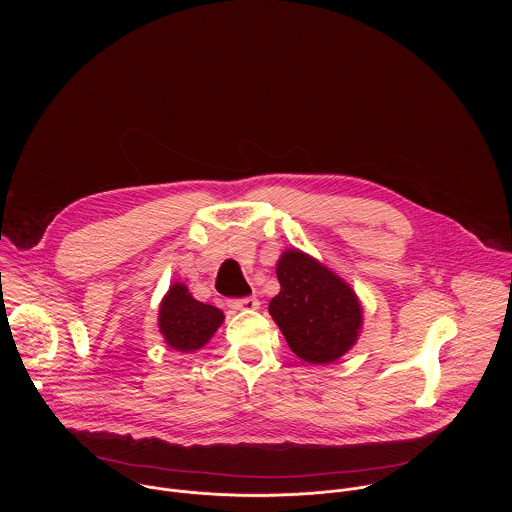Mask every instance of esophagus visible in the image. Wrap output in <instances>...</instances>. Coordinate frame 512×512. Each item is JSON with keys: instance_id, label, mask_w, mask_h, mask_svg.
<instances>
[{"instance_id": "1", "label": "esophagus", "mask_w": 512, "mask_h": 512, "mask_svg": "<svg viewBox=\"0 0 512 512\" xmlns=\"http://www.w3.org/2000/svg\"><path fill=\"white\" fill-rule=\"evenodd\" d=\"M228 305L236 311H252L260 307V301L256 297H242V299H230Z\"/></svg>"}]
</instances>
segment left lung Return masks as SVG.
I'll return each mask as SVG.
<instances>
[{
  "instance_id": "obj_1",
  "label": "left lung",
  "mask_w": 512,
  "mask_h": 512,
  "mask_svg": "<svg viewBox=\"0 0 512 512\" xmlns=\"http://www.w3.org/2000/svg\"><path fill=\"white\" fill-rule=\"evenodd\" d=\"M276 274L280 293L268 311L301 361L329 365L357 345L363 305L341 276L297 248L282 252Z\"/></svg>"
}]
</instances>
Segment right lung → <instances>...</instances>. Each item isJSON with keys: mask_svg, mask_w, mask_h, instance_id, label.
<instances>
[{"mask_svg": "<svg viewBox=\"0 0 512 512\" xmlns=\"http://www.w3.org/2000/svg\"><path fill=\"white\" fill-rule=\"evenodd\" d=\"M222 321L224 313L219 307L197 301L183 282H175L159 303V333L165 343L179 353L203 349Z\"/></svg>", "mask_w": 512, "mask_h": 512, "instance_id": "1", "label": "right lung"}]
</instances>
